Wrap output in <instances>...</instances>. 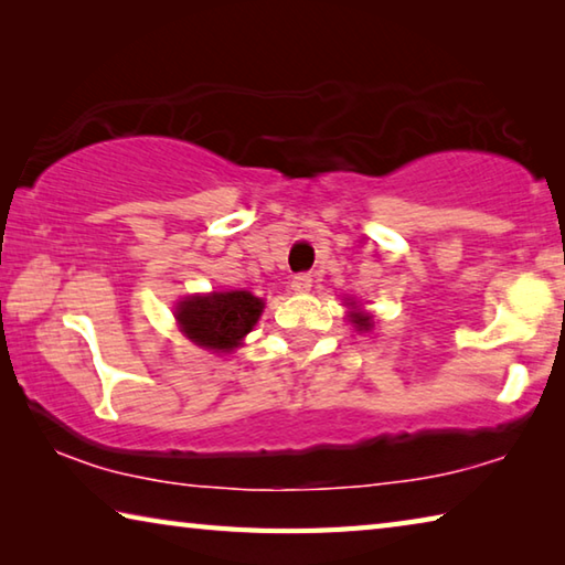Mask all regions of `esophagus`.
<instances>
[{"instance_id":"esophagus-1","label":"esophagus","mask_w":565,"mask_h":565,"mask_svg":"<svg viewBox=\"0 0 565 565\" xmlns=\"http://www.w3.org/2000/svg\"><path fill=\"white\" fill-rule=\"evenodd\" d=\"M290 288H292L295 292H308V290L312 288V275H310V273H298V275L292 277Z\"/></svg>"}]
</instances>
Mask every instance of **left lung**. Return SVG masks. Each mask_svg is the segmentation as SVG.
Masks as SVG:
<instances>
[{
	"label": "left lung",
	"instance_id": "obj_1",
	"mask_svg": "<svg viewBox=\"0 0 565 565\" xmlns=\"http://www.w3.org/2000/svg\"><path fill=\"white\" fill-rule=\"evenodd\" d=\"M350 320L354 322V328H360V330H370L372 328V318H370L367 312H352Z\"/></svg>",
	"mask_w": 565,
	"mask_h": 565
}]
</instances>
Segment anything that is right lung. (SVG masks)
<instances>
[{
    "instance_id": "add662e5",
    "label": "right lung",
    "mask_w": 565,
    "mask_h": 565,
    "mask_svg": "<svg viewBox=\"0 0 565 565\" xmlns=\"http://www.w3.org/2000/svg\"><path fill=\"white\" fill-rule=\"evenodd\" d=\"M263 312V300L245 290L195 295L178 305L175 318L188 340L205 350L227 352L241 344Z\"/></svg>"
}]
</instances>
